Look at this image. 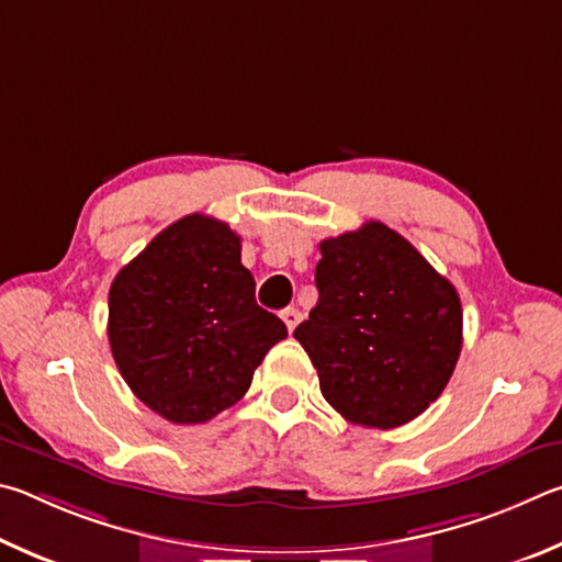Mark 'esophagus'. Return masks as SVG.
Returning a JSON list of instances; mask_svg holds the SVG:
<instances>
[{"label": "esophagus", "mask_w": 562, "mask_h": 562, "mask_svg": "<svg viewBox=\"0 0 562 562\" xmlns=\"http://www.w3.org/2000/svg\"><path fill=\"white\" fill-rule=\"evenodd\" d=\"M279 316H281V321L283 323H286V328H289V333H293V330H296V326H299V321H301V313H299V308H283L281 313H279Z\"/></svg>", "instance_id": "1"}]
</instances>
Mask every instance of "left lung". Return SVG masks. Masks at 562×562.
<instances>
[{
	"label": "left lung",
	"mask_w": 562,
	"mask_h": 562,
	"mask_svg": "<svg viewBox=\"0 0 562 562\" xmlns=\"http://www.w3.org/2000/svg\"><path fill=\"white\" fill-rule=\"evenodd\" d=\"M318 303L293 336L333 409L395 429L447 387L461 352L457 289L382 222L321 241Z\"/></svg>",
	"instance_id": "obj_1"
}]
</instances>
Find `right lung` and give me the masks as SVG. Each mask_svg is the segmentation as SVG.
<instances>
[{"label":"right lung","mask_w":562,"mask_h":562,"mask_svg":"<svg viewBox=\"0 0 562 562\" xmlns=\"http://www.w3.org/2000/svg\"><path fill=\"white\" fill-rule=\"evenodd\" d=\"M254 286L229 224L187 214L157 234L108 293V340L133 395L172 425H202L239 402L289 336Z\"/></svg>","instance_id":"add662e5"}]
</instances>
